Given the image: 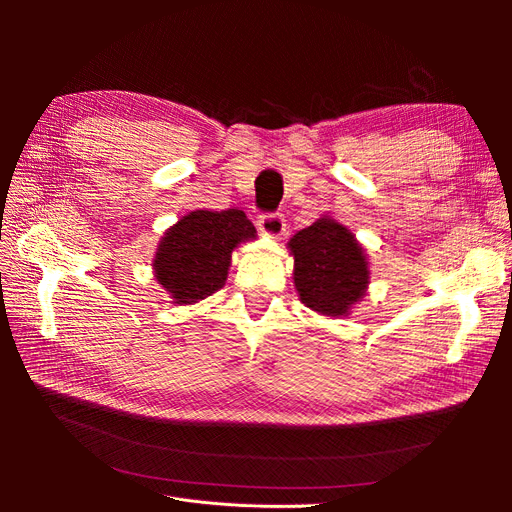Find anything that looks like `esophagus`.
<instances>
[{
    "label": "esophagus",
    "instance_id": "1",
    "mask_svg": "<svg viewBox=\"0 0 512 512\" xmlns=\"http://www.w3.org/2000/svg\"><path fill=\"white\" fill-rule=\"evenodd\" d=\"M258 230L262 232V235H267L271 239H277L284 235L286 230V220L282 213H265L260 215L258 218Z\"/></svg>",
    "mask_w": 512,
    "mask_h": 512
}]
</instances>
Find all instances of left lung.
<instances>
[{
  "mask_svg": "<svg viewBox=\"0 0 512 512\" xmlns=\"http://www.w3.org/2000/svg\"><path fill=\"white\" fill-rule=\"evenodd\" d=\"M294 288L301 303L324 316H346L369 284L367 256L352 232L329 215L299 230L288 243Z\"/></svg>",
  "mask_w": 512,
  "mask_h": 512,
  "instance_id": "obj_1",
  "label": "left lung"
}]
</instances>
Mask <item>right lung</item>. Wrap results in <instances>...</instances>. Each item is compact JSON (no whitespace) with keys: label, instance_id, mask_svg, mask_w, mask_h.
I'll return each instance as SVG.
<instances>
[{"label":"right lung","instance_id":"obj_1","mask_svg":"<svg viewBox=\"0 0 512 512\" xmlns=\"http://www.w3.org/2000/svg\"><path fill=\"white\" fill-rule=\"evenodd\" d=\"M256 239L254 224L239 209H196L170 226L153 258L158 284L177 305H192L218 292L239 243Z\"/></svg>","mask_w":512,"mask_h":512}]
</instances>
